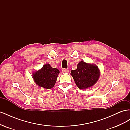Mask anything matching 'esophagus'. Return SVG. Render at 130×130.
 Segmentation results:
<instances>
[{"label": "esophagus", "instance_id": "34e87169", "mask_svg": "<svg viewBox=\"0 0 130 130\" xmlns=\"http://www.w3.org/2000/svg\"><path fill=\"white\" fill-rule=\"evenodd\" d=\"M68 72H69V70H68V69H67L64 68V69H63L62 70V72L63 73H68Z\"/></svg>", "mask_w": 130, "mask_h": 130}]
</instances>
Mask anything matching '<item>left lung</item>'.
<instances>
[{"instance_id": "8db88e82", "label": "left lung", "mask_w": 130, "mask_h": 130, "mask_svg": "<svg viewBox=\"0 0 130 130\" xmlns=\"http://www.w3.org/2000/svg\"><path fill=\"white\" fill-rule=\"evenodd\" d=\"M71 75L77 87L85 89L96 83L99 79L100 72L98 66L82 61L78 63L76 70H72Z\"/></svg>"}]
</instances>
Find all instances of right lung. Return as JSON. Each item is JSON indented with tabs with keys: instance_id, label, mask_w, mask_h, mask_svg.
<instances>
[{
	"instance_id": "add662e5",
	"label": "right lung",
	"mask_w": 130,
	"mask_h": 130,
	"mask_svg": "<svg viewBox=\"0 0 130 130\" xmlns=\"http://www.w3.org/2000/svg\"><path fill=\"white\" fill-rule=\"evenodd\" d=\"M60 73L57 68H52L49 64H45L42 69L34 73L33 78L40 87L50 89L54 87Z\"/></svg>"
}]
</instances>
